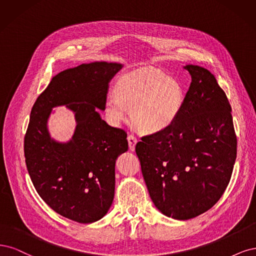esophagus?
I'll list each match as a JSON object with an SVG mask.
<instances>
[{
    "instance_id": "1",
    "label": "esophagus",
    "mask_w": 256,
    "mask_h": 256,
    "mask_svg": "<svg viewBox=\"0 0 256 256\" xmlns=\"http://www.w3.org/2000/svg\"><path fill=\"white\" fill-rule=\"evenodd\" d=\"M128 146L130 150L134 151L135 150V146L137 144V138L134 135H128Z\"/></svg>"
}]
</instances>
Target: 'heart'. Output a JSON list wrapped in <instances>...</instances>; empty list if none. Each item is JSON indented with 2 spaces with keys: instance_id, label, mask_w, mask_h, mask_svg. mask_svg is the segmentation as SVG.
<instances>
[{
  "instance_id": "b5f03b06",
  "label": "heart",
  "mask_w": 256,
  "mask_h": 256,
  "mask_svg": "<svg viewBox=\"0 0 256 256\" xmlns=\"http://www.w3.org/2000/svg\"><path fill=\"white\" fill-rule=\"evenodd\" d=\"M114 96L104 104L106 118L119 124L132 110V120L144 133H158L171 126L182 112L185 90L178 80L162 72L138 71L121 76Z\"/></svg>"
}]
</instances>
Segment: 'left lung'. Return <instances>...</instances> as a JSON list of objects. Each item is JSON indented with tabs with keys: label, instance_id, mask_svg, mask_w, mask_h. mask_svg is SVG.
<instances>
[{
	"label": "left lung",
	"instance_id": "1",
	"mask_svg": "<svg viewBox=\"0 0 256 256\" xmlns=\"http://www.w3.org/2000/svg\"><path fill=\"white\" fill-rule=\"evenodd\" d=\"M184 68L192 83L178 119L164 130L142 136L135 148L153 203L178 220L199 216L219 201L237 153L226 92L208 70Z\"/></svg>",
	"mask_w": 256,
	"mask_h": 256
}]
</instances>
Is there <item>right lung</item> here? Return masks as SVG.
Wrapping results in <instances>:
<instances>
[{"label": "right lung", "mask_w": 256, "mask_h": 256, "mask_svg": "<svg viewBox=\"0 0 256 256\" xmlns=\"http://www.w3.org/2000/svg\"><path fill=\"white\" fill-rule=\"evenodd\" d=\"M122 66L105 62L80 64L57 74L32 106L24 137L28 174L39 196L60 215L92 224L108 212L114 194V164L128 148L126 132L102 120L108 83ZM76 112L72 139H50L46 121L55 106Z\"/></svg>", "instance_id": "1"}]
</instances>
